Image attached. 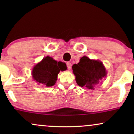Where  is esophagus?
<instances>
[{
  "instance_id": "esophagus-1",
  "label": "esophagus",
  "mask_w": 134,
  "mask_h": 134,
  "mask_svg": "<svg viewBox=\"0 0 134 134\" xmlns=\"http://www.w3.org/2000/svg\"><path fill=\"white\" fill-rule=\"evenodd\" d=\"M66 66H67V68L68 69H71V66H72V64H71V63H69V62H67L66 63Z\"/></svg>"
}]
</instances>
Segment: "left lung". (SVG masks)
I'll return each instance as SVG.
<instances>
[{
    "label": "left lung",
    "instance_id": "8db88e82",
    "mask_svg": "<svg viewBox=\"0 0 134 134\" xmlns=\"http://www.w3.org/2000/svg\"><path fill=\"white\" fill-rule=\"evenodd\" d=\"M72 68L77 83L89 90H94L107 74L101 62L91 60L86 56L80 58L79 63L73 65Z\"/></svg>",
    "mask_w": 134,
    "mask_h": 134
}]
</instances>
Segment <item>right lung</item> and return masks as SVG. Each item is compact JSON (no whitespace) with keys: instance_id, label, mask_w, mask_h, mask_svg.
Here are the masks:
<instances>
[{"instance_id":"right-lung-1","label":"right lung","mask_w":134,"mask_h":134,"mask_svg":"<svg viewBox=\"0 0 134 134\" xmlns=\"http://www.w3.org/2000/svg\"><path fill=\"white\" fill-rule=\"evenodd\" d=\"M66 69L65 63L57 62L52 57L47 56L34 67L32 77L38 83L46 87H52L55 83L60 71Z\"/></svg>"}]
</instances>
